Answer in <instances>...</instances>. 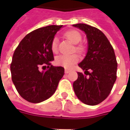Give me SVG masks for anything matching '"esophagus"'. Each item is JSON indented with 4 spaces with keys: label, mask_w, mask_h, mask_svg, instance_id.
Wrapping results in <instances>:
<instances>
[{
    "label": "esophagus",
    "mask_w": 130,
    "mask_h": 130,
    "mask_svg": "<svg viewBox=\"0 0 130 130\" xmlns=\"http://www.w3.org/2000/svg\"><path fill=\"white\" fill-rule=\"evenodd\" d=\"M69 72H71V71H70V70H69V69H65V73H69Z\"/></svg>",
    "instance_id": "esophagus-1"
}]
</instances>
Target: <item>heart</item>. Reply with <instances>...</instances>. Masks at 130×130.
Wrapping results in <instances>:
<instances>
[{
	"label": "heart",
	"instance_id": "heart-1",
	"mask_svg": "<svg viewBox=\"0 0 130 130\" xmlns=\"http://www.w3.org/2000/svg\"><path fill=\"white\" fill-rule=\"evenodd\" d=\"M65 37L70 40L74 44H77L82 40V35L79 31L75 29H71L67 31L65 34ZM58 41L59 39L57 36L53 38L51 42V50L54 53H56L58 50ZM75 50L78 53H82L84 51V47L82 45L79 44L75 46ZM79 61V57L76 54L71 55H61L58 56L56 59V63L58 65H61L63 67L70 69L73 67L75 63Z\"/></svg>",
	"mask_w": 130,
	"mask_h": 130
}]
</instances>
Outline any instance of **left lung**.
Returning <instances> with one entry per match:
<instances>
[{"label": "left lung", "mask_w": 130, "mask_h": 130, "mask_svg": "<svg viewBox=\"0 0 130 130\" xmlns=\"http://www.w3.org/2000/svg\"><path fill=\"white\" fill-rule=\"evenodd\" d=\"M73 26L86 35L88 51L78 66L85 71L86 75H89L86 76L77 72L78 77L73 84V90L82 103L96 105L107 99L116 81L117 63L115 52L106 36L96 27L84 23Z\"/></svg>", "instance_id": "1"}]
</instances>
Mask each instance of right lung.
Segmentation results:
<instances>
[{
  "mask_svg": "<svg viewBox=\"0 0 130 130\" xmlns=\"http://www.w3.org/2000/svg\"><path fill=\"white\" fill-rule=\"evenodd\" d=\"M62 27L48 25L34 30L23 38L14 52L11 64L12 81L20 96L29 103H39L49 99L64 75L63 67L51 63L54 60L51 42ZM45 64L49 69L40 71Z\"/></svg>",
  "mask_w": 130,
  "mask_h": 130,
  "instance_id": "right-lung-1",
  "label": "right lung"
}]
</instances>
